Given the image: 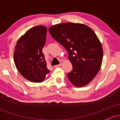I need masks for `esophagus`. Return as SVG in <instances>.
Here are the masks:
<instances>
[{"label":"esophagus","mask_w":120,"mask_h":120,"mask_svg":"<svg viewBox=\"0 0 120 120\" xmlns=\"http://www.w3.org/2000/svg\"><path fill=\"white\" fill-rule=\"evenodd\" d=\"M61 63H60L59 64H57V65H54V67L55 68H56V67H60V66L61 65Z\"/></svg>","instance_id":"esophagus-1"}]
</instances>
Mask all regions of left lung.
Wrapping results in <instances>:
<instances>
[{
  "instance_id": "left-lung-1",
  "label": "left lung",
  "mask_w": 120,
  "mask_h": 120,
  "mask_svg": "<svg viewBox=\"0 0 120 120\" xmlns=\"http://www.w3.org/2000/svg\"><path fill=\"white\" fill-rule=\"evenodd\" d=\"M51 37L67 50L73 69L67 75L74 86L83 87L99 71L103 51L101 43L90 27L84 24L67 22L49 29Z\"/></svg>"
}]
</instances>
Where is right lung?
I'll list each match as a JSON object with an SVG mask.
<instances>
[{"instance_id":"obj_1","label":"right lung","mask_w":120,"mask_h":120,"mask_svg":"<svg viewBox=\"0 0 120 120\" xmlns=\"http://www.w3.org/2000/svg\"><path fill=\"white\" fill-rule=\"evenodd\" d=\"M47 29L37 26L27 30L18 40L14 61L20 73L27 80L42 82L49 72L42 52L46 41Z\"/></svg>"}]
</instances>
